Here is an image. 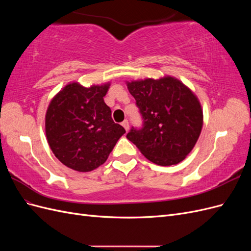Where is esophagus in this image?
<instances>
[{"mask_svg": "<svg viewBox=\"0 0 251 251\" xmlns=\"http://www.w3.org/2000/svg\"><path fill=\"white\" fill-rule=\"evenodd\" d=\"M121 125H123V126L126 128V131L127 132V131H128V128H130V126H128V121H127V120H125L124 123L121 124Z\"/></svg>", "mask_w": 251, "mask_h": 251, "instance_id": "34e87169", "label": "esophagus"}]
</instances>
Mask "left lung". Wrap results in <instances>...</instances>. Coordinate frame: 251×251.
<instances>
[{
  "instance_id": "left-lung-1",
  "label": "left lung",
  "mask_w": 251,
  "mask_h": 251,
  "mask_svg": "<svg viewBox=\"0 0 251 251\" xmlns=\"http://www.w3.org/2000/svg\"><path fill=\"white\" fill-rule=\"evenodd\" d=\"M126 86L143 118L142 128L132 127L126 138L155 164L169 166L183 161L202 130L198 97L170 75L126 81Z\"/></svg>"
}]
</instances>
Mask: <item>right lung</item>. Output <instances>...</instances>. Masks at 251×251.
Segmentation results:
<instances>
[{
    "mask_svg": "<svg viewBox=\"0 0 251 251\" xmlns=\"http://www.w3.org/2000/svg\"><path fill=\"white\" fill-rule=\"evenodd\" d=\"M110 82L87 88L73 81L52 98L45 117V131L53 154L64 165L91 172L103 164L126 133L115 124L103 97Z\"/></svg>",
    "mask_w": 251,
    "mask_h": 251,
    "instance_id": "add662e5",
    "label": "right lung"
}]
</instances>
